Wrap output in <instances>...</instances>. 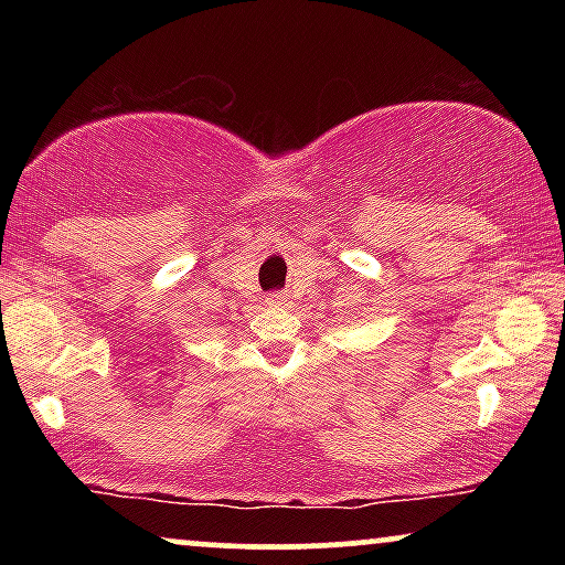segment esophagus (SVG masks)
Listing matches in <instances>:
<instances>
[{"instance_id":"34e87169","label":"esophagus","mask_w":565,"mask_h":565,"mask_svg":"<svg viewBox=\"0 0 565 565\" xmlns=\"http://www.w3.org/2000/svg\"><path fill=\"white\" fill-rule=\"evenodd\" d=\"M267 303L273 306V308H280V306H288L290 303V298H288V292H269L267 296Z\"/></svg>"}]
</instances>
